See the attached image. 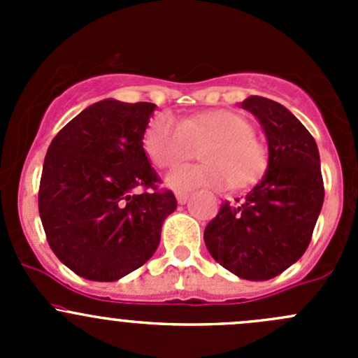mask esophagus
I'll use <instances>...</instances> for the list:
<instances>
[{
	"mask_svg": "<svg viewBox=\"0 0 358 358\" xmlns=\"http://www.w3.org/2000/svg\"><path fill=\"white\" fill-rule=\"evenodd\" d=\"M189 194L187 192H178L176 194V201H178V204H185L187 201H189Z\"/></svg>",
	"mask_w": 358,
	"mask_h": 358,
	"instance_id": "esophagus-1",
	"label": "esophagus"
}]
</instances>
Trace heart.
<instances>
[{"label": "heart", "mask_w": 358, "mask_h": 358, "mask_svg": "<svg viewBox=\"0 0 358 358\" xmlns=\"http://www.w3.org/2000/svg\"><path fill=\"white\" fill-rule=\"evenodd\" d=\"M202 164H183L164 176L173 190L209 187H246L256 182L266 168V150L252 136V126L243 115L230 110H213L178 121L171 114L152 119L143 136V147L157 168H169L192 157L196 147Z\"/></svg>", "instance_id": "heart-1"}]
</instances>
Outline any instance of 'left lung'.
I'll return each instance as SVG.
<instances>
[{"label": "left lung", "instance_id": "1", "mask_svg": "<svg viewBox=\"0 0 358 358\" xmlns=\"http://www.w3.org/2000/svg\"><path fill=\"white\" fill-rule=\"evenodd\" d=\"M265 133L268 162L243 201L222 204L204 230L209 255L234 275L268 280L308 248L324 202L317 143L299 119L265 96L241 103Z\"/></svg>", "mask_w": 358, "mask_h": 358}]
</instances>
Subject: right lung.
Instances as JSON below:
<instances>
[{
    "label": "right lung",
    "instance_id": "add662e5",
    "mask_svg": "<svg viewBox=\"0 0 358 358\" xmlns=\"http://www.w3.org/2000/svg\"><path fill=\"white\" fill-rule=\"evenodd\" d=\"M154 110L156 103L100 100L48 147L38 197L43 229L57 258L88 280L112 282L152 258L176 209L173 192L157 190L143 149Z\"/></svg>",
    "mask_w": 358,
    "mask_h": 358
}]
</instances>
